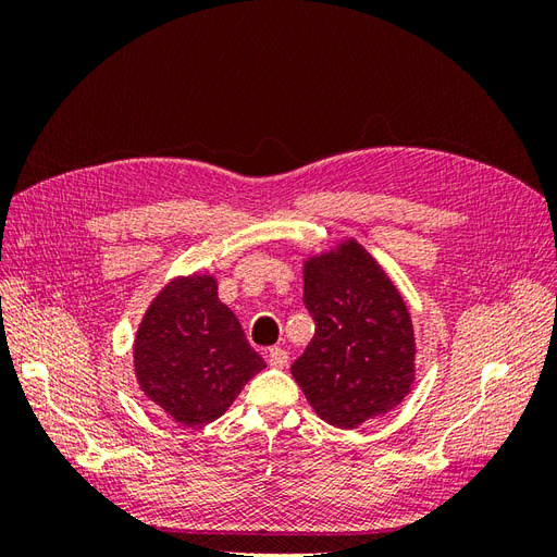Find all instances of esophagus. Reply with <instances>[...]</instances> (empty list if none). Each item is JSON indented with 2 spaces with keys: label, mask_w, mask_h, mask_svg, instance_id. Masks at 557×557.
<instances>
[{
  "label": "esophagus",
  "mask_w": 557,
  "mask_h": 557,
  "mask_svg": "<svg viewBox=\"0 0 557 557\" xmlns=\"http://www.w3.org/2000/svg\"><path fill=\"white\" fill-rule=\"evenodd\" d=\"M267 362L272 364V367H276V369L288 367V352H285V350H283V348H278V346L269 348V352H267Z\"/></svg>",
  "instance_id": "1"
}]
</instances>
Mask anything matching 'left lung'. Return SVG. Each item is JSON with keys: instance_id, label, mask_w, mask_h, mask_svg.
Here are the masks:
<instances>
[{"instance_id": "left-lung-1", "label": "left lung", "mask_w": 557, "mask_h": 557, "mask_svg": "<svg viewBox=\"0 0 557 557\" xmlns=\"http://www.w3.org/2000/svg\"><path fill=\"white\" fill-rule=\"evenodd\" d=\"M315 334L290 372L311 409L352 430L391 413L416 383V332L395 281L352 237L301 260Z\"/></svg>"}]
</instances>
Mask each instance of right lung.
Instances as JSON below:
<instances>
[{"label": "right lung", "instance_id": "right-lung-1", "mask_svg": "<svg viewBox=\"0 0 557 557\" xmlns=\"http://www.w3.org/2000/svg\"><path fill=\"white\" fill-rule=\"evenodd\" d=\"M132 364L139 391L185 428L221 418L267 367L239 318L218 299V278L209 272L174 276L150 299Z\"/></svg>", "mask_w": 557, "mask_h": 557}]
</instances>
